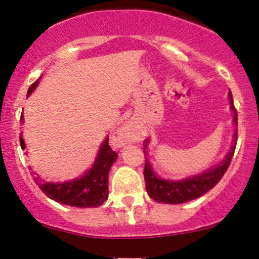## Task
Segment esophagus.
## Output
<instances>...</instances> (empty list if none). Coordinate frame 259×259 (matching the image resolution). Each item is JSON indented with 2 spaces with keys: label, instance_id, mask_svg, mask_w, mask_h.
Segmentation results:
<instances>
[{
  "label": "esophagus",
  "instance_id": "esophagus-1",
  "mask_svg": "<svg viewBox=\"0 0 259 259\" xmlns=\"http://www.w3.org/2000/svg\"><path fill=\"white\" fill-rule=\"evenodd\" d=\"M118 140L122 143H127V142H134L139 139V134H137V130L130 124L123 126L122 129L118 132Z\"/></svg>",
  "mask_w": 259,
  "mask_h": 259
}]
</instances>
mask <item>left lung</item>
Wrapping results in <instances>:
<instances>
[{
  "label": "left lung",
  "mask_w": 259,
  "mask_h": 259,
  "mask_svg": "<svg viewBox=\"0 0 259 259\" xmlns=\"http://www.w3.org/2000/svg\"><path fill=\"white\" fill-rule=\"evenodd\" d=\"M229 96L231 101V109H232L234 112L233 122L237 125L238 115L237 110L234 108L231 91L229 92ZM237 136L238 130H236V133H234L233 135V143L229 154L226 155L225 160H224L218 167L205 171V173L202 174L195 175V177L188 178L182 181H168L157 178V175L154 173L153 169H151L148 158H146L143 174L148 194H149L151 199L157 202H163V204H184V202H187L189 200L199 198V196L204 195L205 193L211 191V189L222 180L224 174L226 173L227 168H229L231 160H232L233 157L234 150H236L238 139ZM148 142H149V140L144 141V148L148 146ZM143 151L144 154H147L146 150L143 149Z\"/></svg>",
  "instance_id": "1"
}]
</instances>
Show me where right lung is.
Returning <instances> with one entry per match:
<instances>
[{
    "label": "right lung",
    "mask_w": 259,
    "mask_h": 259,
    "mask_svg": "<svg viewBox=\"0 0 259 259\" xmlns=\"http://www.w3.org/2000/svg\"><path fill=\"white\" fill-rule=\"evenodd\" d=\"M37 82H39V79L30 85L27 96L33 92ZM20 122H23L22 115L20 117ZM20 144L22 149H25L22 137H20ZM116 158L117 153L109 146V137H106L102 144L94 167L80 179H75L73 181L64 182V184H51V182L44 184L39 177H34V181L36 185H39L41 191L48 198L60 204L73 206V207H98L104 204L105 200L108 199V177L110 168Z\"/></svg>",
    "instance_id": "right-lung-1"
}]
</instances>
